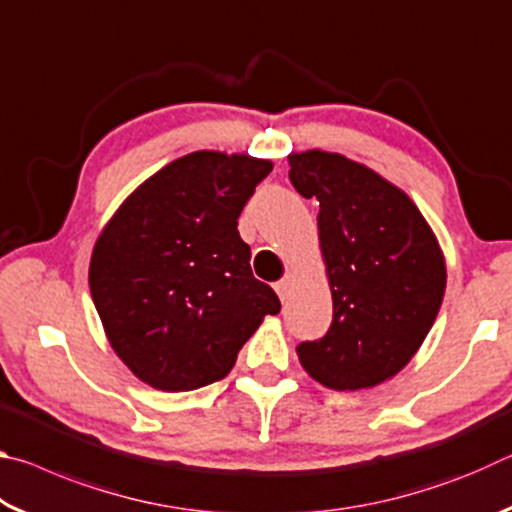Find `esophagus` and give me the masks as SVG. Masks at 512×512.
Here are the masks:
<instances>
[{
  "mask_svg": "<svg viewBox=\"0 0 512 512\" xmlns=\"http://www.w3.org/2000/svg\"><path fill=\"white\" fill-rule=\"evenodd\" d=\"M291 284H293V280H291V275H287V277H282V280H280V282H275V291H277V296H280V300H282V302L289 298Z\"/></svg>",
  "mask_w": 512,
  "mask_h": 512,
  "instance_id": "obj_1",
  "label": "esophagus"
}]
</instances>
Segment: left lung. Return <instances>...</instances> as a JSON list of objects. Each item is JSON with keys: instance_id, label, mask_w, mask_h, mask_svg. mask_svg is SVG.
<instances>
[{"instance_id": "left-lung-1", "label": "left lung", "mask_w": 512, "mask_h": 512, "mask_svg": "<svg viewBox=\"0 0 512 512\" xmlns=\"http://www.w3.org/2000/svg\"><path fill=\"white\" fill-rule=\"evenodd\" d=\"M289 180L316 198L318 239L334 318L298 357L334 391H359L397 375L429 334L445 296V257L402 189L339 153L289 155Z\"/></svg>"}]
</instances>
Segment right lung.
<instances>
[{
	"instance_id": "add662e5",
	"label": "right lung",
	"mask_w": 512,
	"mask_h": 512,
	"mask_svg": "<svg viewBox=\"0 0 512 512\" xmlns=\"http://www.w3.org/2000/svg\"><path fill=\"white\" fill-rule=\"evenodd\" d=\"M271 169L248 155L189 153L137 187L99 235L94 307L112 350L149 386L178 393L223 379L280 311L237 230Z\"/></svg>"
}]
</instances>
